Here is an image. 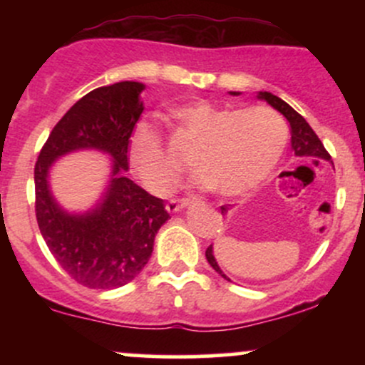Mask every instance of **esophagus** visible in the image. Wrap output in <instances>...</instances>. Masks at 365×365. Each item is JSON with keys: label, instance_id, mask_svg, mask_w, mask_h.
I'll use <instances>...</instances> for the list:
<instances>
[{"label": "esophagus", "instance_id": "esophagus-1", "mask_svg": "<svg viewBox=\"0 0 365 365\" xmlns=\"http://www.w3.org/2000/svg\"><path fill=\"white\" fill-rule=\"evenodd\" d=\"M187 206H190V199H171L166 204V209H168V212H177Z\"/></svg>", "mask_w": 365, "mask_h": 365}]
</instances>
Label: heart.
Segmentation results:
<instances>
[{
  "mask_svg": "<svg viewBox=\"0 0 365 365\" xmlns=\"http://www.w3.org/2000/svg\"><path fill=\"white\" fill-rule=\"evenodd\" d=\"M173 116L195 142L192 166L199 170V182L225 197L249 194L261 185L278 165L288 140L287 121L266 106L235 110L195 101L173 110ZM128 159L153 194H166L177 182L178 165L149 125L133 130Z\"/></svg>",
  "mask_w": 365,
  "mask_h": 365,
  "instance_id": "heart-1",
  "label": "heart"
}]
</instances>
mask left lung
I'll return each mask as SVG.
<instances>
[{
    "mask_svg": "<svg viewBox=\"0 0 365 365\" xmlns=\"http://www.w3.org/2000/svg\"><path fill=\"white\" fill-rule=\"evenodd\" d=\"M230 94L238 96L240 92H230ZM257 98L264 99L267 104H271L274 110H278L284 116V118L288 120V123H290V132H292V149H293V154H295V158L299 159V161H314V163L329 161V163H333L331 161L329 153L324 149V145H322L319 137L316 135V132L311 128V125L305 121L302 115H299V113L293 110L290 104H287L283 99H279L278 96L271 94V92H259ZM226 212H228V206H221V215H226ZM206 259L216 273H220L225 279H228V276L221 271V267L217 266L215 255H212V245L207 247Z\"/></svg>",
    "mask_w": 365,
    "mask_h": 365,
    "instance_id": "left-lung-1",
    "label": "left lung"
}]
</instances>
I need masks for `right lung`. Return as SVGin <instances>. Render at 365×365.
Segmentation results:
<instances>
[{
    "label": "right lung",
    "instance_id": "add662e5",
    "mask_svg": "<svg viewBox=\"0 0 365 365\" xmlns=\"http://www.w3.org/2000/svg\"><path fill=\"white\" fill-rule=\"evenodd\" d=\"M144 83L125 81L83 96L54 125L34 168L36 217L49 252L70 278L87 288L113 290L132 282L153 254L154 237L170 215L165 200L125 177L128 144L144 104ZM78 148H98L113 159L102 202L70 215L48 190V168Z\"/></svg>",
    "mask_w": 365,
    "mask_h": 365
}]
</instances>
